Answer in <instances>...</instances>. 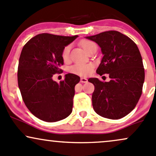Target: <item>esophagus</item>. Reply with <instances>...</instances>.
Wrapping results in <instances>:
<instances>
[{
	"label": "esophagus",
	"instance_id": "1",
	"mask_svg": "<svg viewBox=\"0 0 156 156\" xmlns=\"http://www.w3.org/2000/svg\"><path fill=\"white\" fill-rule=\"evenodd\" d=\"M87 81H88V80H87L86 78H81V83H87Z\"/></svg>",
	"mask_w": 156,
	"mask_h": 156
}]
</instances>
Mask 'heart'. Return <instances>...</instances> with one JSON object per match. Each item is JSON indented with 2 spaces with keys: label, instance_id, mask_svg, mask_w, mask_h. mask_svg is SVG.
Returning <instances> with one entry per match:
<instances>
[{
  "label": "heart",
  "instance_id": "1",
  "mask_svg": "<svg viewBox=\"0 0 156 156\" xmlns=\"http://www.w3.org/2000/svg\"><path fill=\"white\" fill-rule=\"evenodd\" d=\"M81 47L87 52L90 49L92 46L95 45L91 41L84 40L81 42ZM69 52H70V46H66L64 48L62 51V58L65 62L69 61ZM93 66L91 64H75L70 66L68 68V71L70 73L78 75H88L92 73Z\"/></svg>",
  "mask_w": 156,
  "mask_h": 156
}]
</instances>
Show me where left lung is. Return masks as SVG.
I'll return each instance as SVG.
<instances>
[{
    "instance_id": "obj_1",
    "label": "left lung",
    "mask_w": 156,
    "mask_h": 156,
    "mask_svg": "<svg viewBox=\"0 0 156 156\" xmlns=\"http://www.w3.org/2000/svg\"><path fill=\"white\" fill-rule=\"evenodd\" d=\"M86 38L98 44L104 55L96 73L109 74L111 79L103 82L89 78L95 86L92 95L94 110L107 119H121L136 107L142 93L144 69L139 49L133 41L118 31Z\"/></svg>"
}]
</instances>
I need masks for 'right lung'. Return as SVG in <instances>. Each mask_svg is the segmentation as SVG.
Instances as JSON below:
<instances>
[{
  "label": "right lung",
  "mask_w": 156,
  "mask_h": 156,
  "mask_svg": "<svg viewBox=\"0 0 156 156\" xmlns=\"http://www.w3.org/2000/svg\"><path fill=\"white\" fill-rule=\"evenodd\" d=\"M78 35L61 36L43 33L31 38L22 49L18 68V87L29 110L37 119L55 122L73 111L78 75L68 73L57 83L52 76L64 64L62 51Z\"/></svg>",
  "instance_id": "add662e5"
}]
</instances>
